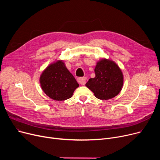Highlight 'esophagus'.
I'll list each match as a JSON object with an SVG mask.
<instances>
[{
	"label": "esophagus",
	"instance_id": "esophagus-1",
	"mask_svg": "<svg viewBox=\"0 0 160 160\" xmlns=\"http://www.w3.org/2000/svg\"><path fill=\"white\" fill-rule=\"evenodd\" d=\"M86 80H87L86 77H81V78H78L77 79L78 82L81 85H85L86 83Z\"/></svg>",
	"mask_w": 160,
	"mask_h": 160
}]
</instances>
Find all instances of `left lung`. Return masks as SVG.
Returning <instances> with one entry per match:
<instances>
[{
	"mask_svg": "<svg viewBox=\"0 0 160 160\" xmlns=\"http://www.w3.org/2000/svg\"><path fill=\"white\" fill-rule=\"evenodd\" d=\"M95 73V77L90 78L86 86L97 98L108 100L120 93L123 86V74L114 61L105 58L100 59L97 62Z\"/></svg>",
	"mask_w": 160,
	"mask_h": 160,
	"instance_id": "1",
	"label": "left lung"
}]
</instances>
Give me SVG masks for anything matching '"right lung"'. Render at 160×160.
<instances>
[{
  "instance_id": "1",
  "label": "right lung",
  "mask_w": 160,
  "mask_h": 160,
  "mask_svg": "<svg viewBox=\"0 0 160 160\" xmlns=\"http://www.w3.org/2000/svg\"><path fill=\"white\" fill-rule=\"evenodd\" d=\"M42 90L50 98L62 101L72 97L79 84L62 60L49 64L39 77Z\"/></svg>"
}]
</instances>
